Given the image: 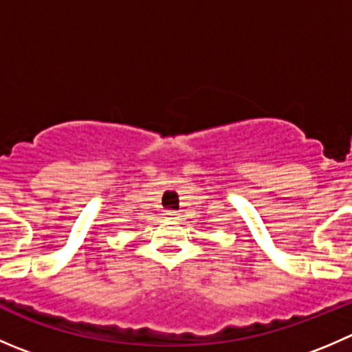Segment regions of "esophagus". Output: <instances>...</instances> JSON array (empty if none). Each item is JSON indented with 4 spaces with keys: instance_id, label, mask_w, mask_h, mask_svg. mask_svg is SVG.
<instances>
[{
    "instance_id": "34e87169",
    "label": "esophagus",
    "mask_w": 352,
    "mask_h": 352,
    "mask_svg": "<svg viewBox=\"0 0 352 352\" xmlns=\"http://www.w3.org/2000/svg\"><path fill=\"white\" fill-rule=\"evenodd\" d=\"M163 214H165L166 220H177V218H179V214H177V211H173V210H166Z\"/></svg>"
}]
</instances>
